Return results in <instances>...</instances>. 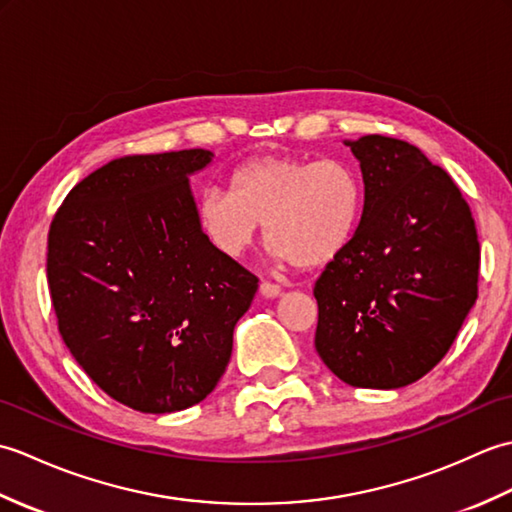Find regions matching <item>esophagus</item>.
I'll return each instance as SVG.
<instances>
[{
	"mask_svg": "<svg viewBox=\"0 0 512 512\" xmlns=\"http://www.w3.org/2000/svg\"><path fill=\"white\" fill-rule=\"evenodd\" d=\"M259 292H262V297L266 299H277L281 295V288L277 284H270V281H262Z\"/></svg>",
	"mask_w": 512,
	"mask_h": 512,
	"instance_id": "1",
	"label": "esophagus"
}]
</instances>
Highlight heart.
<instances>
[{
    "instance_id": "1",
    "label": "heart",
    "mask_w": 512,
    "mask_h": 512,
    "mask_svg": "<svg viewBox=\"0 0 512 512\" xmlns=\"http://www.w3.org/2000/svg\"><path fill=\"white\" fill-rule=\"evenodd\" d=\"M363 211L358 173L339 158L266 156L233 171L231 191L209 189L198 222L217 253L239 257L266 223L268 242L295 268H319L352 242Z\"/></svg>"
}]
</instances>
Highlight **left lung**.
Segmentation results:
<instances>
[{
  "instance_id": "8db88e82",
  "label": "left lung",
  "mask_w": 512,
  "mask_h": 512,
  "mask_svg": "<svg viewBox=\"0 0 512 512\" xmlns=\"http://www.w3.org/2000/svg\"><path fill=\"white\" fill-rule=\"evenodd\" d=\"M361 162V222L314 284V347L343 383L398 389L449 352L477 299L480 242L449 173L387 136L345 140Z\"/></svg>"
}]
</instances>
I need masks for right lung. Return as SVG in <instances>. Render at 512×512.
<instances>
[{
    "instance_id": "right-lung-1",
    "label": "right lung",
    "mask_w": 512,
    "mask_h": 512,
    "mask_svg": "<svg viewBox=\"0 0 512 512\" xmlns=\"http://www.w3.org/2000/svg\"><path fill=\"white\" fill-rule=\"evenodd\" d=\"M206 149L125 156L81 180L48 233L59 332L107 396L143 413L211 394L257 277L206 242L189 176Z\"/></svg>"
}]
</instances>
